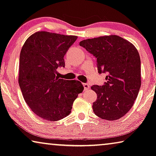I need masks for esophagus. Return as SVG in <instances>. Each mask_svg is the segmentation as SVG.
<instances>
[{
	"mask_svg": "<svg viewBox=\"0 0 156 156\" xmlns=\"http://www.w3.org/2000/svg\"><path fill=\"white\" fill-rule=\"evenodd\" d=\"M83 87H84V90H85V91H87L89 90V88H90V85L87 83H84Z\"/></svg>",
	"mask_w": 156,
	"mask_h": 156,
	"instance_id": "1",
	"label": "esophagus"
}]
</instances>
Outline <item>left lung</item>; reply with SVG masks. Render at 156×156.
<instances>
[{"instance_id":"8db88e82","label":"left lung","mask_w":156,"mask_h":156,"mask_svg":"<svg viewBox=\"0 0 156 156\" xmlns=\"http://www.w3.org/2000/svg\"><path fill=\"white\" fill-rule=\"evenodd\" d=\"M80 46L96 57L98 73H108L104 85L91 87L97 94L94 112L105 120L122 118L131 109L141 87V61L137 48L115 34L85 39Z\"/></svg>"}]
</instances>
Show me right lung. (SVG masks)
Masks as SVG:
<instances>
[{"instance_id": "obj_1", "label": "right lung", "mask_w": 156, "mask_h": 156, "mask_svg": "<svg viewBox=\"0 0 156 156\" xmlns=\"http://www.w3.org/2000/svg\"><path fill=\"white\" fill-rule=\"evenodd\" d=\"M78 37L36 32L22 47L19 58V84L24 100L39 117L55 122L71 113L73 101L82 93L80 81L56 76L65 67L64 57Z\"/></svg>"}]
</instances>
